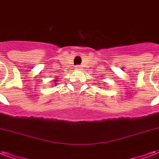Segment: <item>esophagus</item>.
Returning <instances> with one entry per match:
<instances>
[{"label":"esophagus","instance_id":"obj_1","mask_svg":"<svg viewBox=\"0 0 159 159\" xmlns=\"http://www.w3.org/2000/svg\"><path fill=\"white\" fill-rule=\"evenodd\" d=\"M76 70H81V66H76Z\"/></svg>","mask_w":159,"mask_h":159}]
</instances>
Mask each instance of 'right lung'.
<instances>
[{"label":"right lung","mask_w":159,"mask_h":159,"mask_svg":"<svg viewBox=\"0 0 159 159\" xmlns=\"http://www.w3.org/2000/svg\"><path fill=\"white\" fill-rule=\"evenodd\" d=\"M58 80H54V82H53V83H57Z\"/></svg>","instance_id":"1"}]
</instances>
